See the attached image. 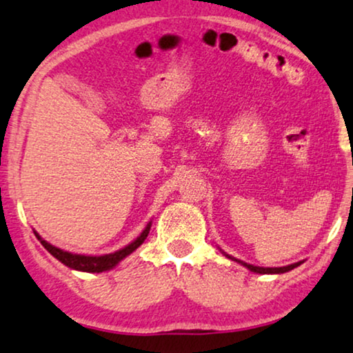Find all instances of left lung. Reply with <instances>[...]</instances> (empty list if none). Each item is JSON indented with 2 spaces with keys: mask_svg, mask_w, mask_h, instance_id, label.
Segmentation results:
<instances>
[{
  "mask_svg": "<svg viewBox=\"0 0 353 353\" xmlns=\"http://www.w3.org/2000/svg\"><path fill=\"white\" fill-rule=\"evenodd\" d=\"M224 253V252H223ZM225 256L231 258L232 261H237L241 263V265H243L247 268V270H250L253 272H258V274H281V272H288L290 270H294V268H297L299 265H302V261L299 263H294V265H289V266H281V268H261V266H253V265H248V263H243L241 260H237V258H234L231 255H228V253H224Z\"/></svg>",
  "mask_w": 353,
  "mask_h": 353,
  "instance_id": "8db88e82",
  "label": "left lung"
}]
</instances>
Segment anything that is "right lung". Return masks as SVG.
I'll list each match as a JSON object with an SVG mask.
<instances>
[{"instance_id": "add662e5", "label": "right lung", "mask_w": 353, "mask_h": 353, "mask_svg": "<svg viewBox=\"0 0 353 353\" xmlns=\"http://www.w3.org/2000/svg\"><path fill=\"white\" fill-rule=\"evenodd\" d=\"M150 228H152V221L147 224V228L143 229L142 234H140V236L135 239L134 242H130L129 245H125L124 248H121V250H117L114 253H108V255H101V256L77 255V253L64 252V250H61V248L51 245V243L43 241V239H41L37 232H35V236L40 241L41 245H43L46 250H48L51 255L56 258V260H59L61 263H63V265L72 268V270L83 271V272H103V271L112 270V268H114L121 260H124V258L129 256L134 250H137V248L145 242V239L148 237Z\"/></svg>"}]
</instances>
